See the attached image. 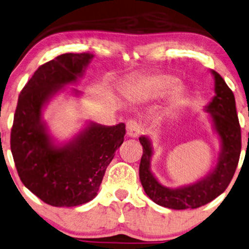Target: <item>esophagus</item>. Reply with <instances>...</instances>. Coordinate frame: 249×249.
<instances>
[{
    "label": "esophagus",
    "instance_id": "1",
    "mask_svg": "<svg viewBox=\"0 0 249 249\" xmlns=\"http://www.w3.org/2000/svg\"><path fill=\"white\" fill-rule=\"evenodd\" d=\"M126 131H127L128 137L137 138L141 134V126L137 121H133V119H131V121H128L127 124H126Z\"/></svg>",
    "mask_w": 249,
    "mask_h": 249
}]
</instances>
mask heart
<instances>
[{
  "label": "heart",
  "mask_w": 249,
  "mask_h": 249,
  "mask_svg": "<svg viewBox=\"0 0 249 249\" xmlns=\"http://www.w3.org/2000/svg\"><path fill=\"white\" fill-rule=\"evenodd\" d=\"M179 80L174 75L159 73L141 78L135 84L143 101H156L170 93L169 101L172 107L181 106L185 101V89L178 86Z\"/></svg>",
  "instance_id": "1"
}]
</instances>
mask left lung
Wrapping results in <instances>:
<instances>
[{"label": "left lung", "mask_w": 249, "mask_h": 249, "mask_svg": "<svg viewBox=\"0 0 249 249\" xmlns=\"http://www.w3.org/2000/svg\"><path fill=\"white\" fill-rule=\"evenodd\" d=\"M210 72L213 77L215 95L203 111L208 114L213 133L218 139L219 152L208 174L192 184L178 187L164 186L152 171V160L155 154L152 140L147 135L139 138L143 150L139 166L141 185L149 199L165 208L195 209L209 203L226 190L237 169L241 150V132L234 95L221 75L213 70Z\"/></svg>", "instance_id": "1"}]
</instances>
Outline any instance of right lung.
<instances>
[{
    "label": "right lung",
    "instance_id": "1",
    "mask_svg": "<svg viewBox=\"0 0 249 249\" xmlns=\"http://www.w3.org/2000/svg\"><path fill=\"white\" fill-rule=\"evenodd\" d=\"M92 54H63L34 72L21 90L11 130V153L20 180L43 202L77 207L97 195L107 166L124 141L125 124L114 126L86 121L74 135L59 140L43 111L61 93L80 97L78 85Z\"/></svg>",
    "mask_w": 249,
    "mask_h": 249
}]
</instances>
